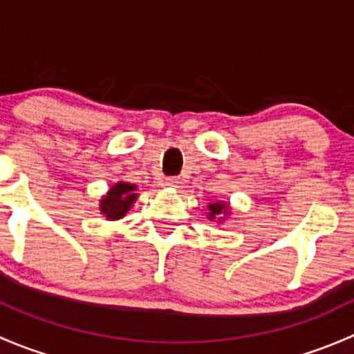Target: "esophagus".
I'll list each match as a JSON object with an SVG mask.
<instances>
[{
  "label": "esophagus",
  "instance_id": "obj_1",
  "mask_svg": "<svg viewBox=\"0 0 354 354\" xmlns=\"http://www.w3.org/2000/svg\"><path fill=\"white\" fill-rule=\"evenodd\" d=\"M180 178H176V176H169V178H166V180H164V187H167V188H178L180 187Z\"/></svg>",
  "mask_w": 354,
  "mask_h": 354
}]
</instances>
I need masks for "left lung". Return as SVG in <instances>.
I'll return each mask as SVG.
<instances>
[{"instance_id": "obj_1", "label": "left lung", "mask_w": 354, "mask_h": 354, "mask_svg": "<svg viewBox=\"0 0 354 354\" xmlns=\"http://www.w3.org/2000/svg\"><path fill=\"white\" fill-rule=\"evenodd\" d=\"M209 210H210V214H209L210 219H214V217H216V216H221V214H226L227 205H226V203H219V202L210 203Z\"/></svg>"}]
</instances>
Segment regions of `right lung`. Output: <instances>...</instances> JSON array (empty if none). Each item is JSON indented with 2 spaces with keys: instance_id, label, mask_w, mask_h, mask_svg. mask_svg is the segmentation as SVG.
I'll return each instance as SVG.
<instances>
[{
  "instance_id": "obj_1",
  "label": "right lung",
  "mask_w": 354,
  "mask_h": 354,
  "mask_svg": "<svg viewBox=\"0 0 354 354\" xmlns=\"http://www.w3.org/2000/svg\"><path fill=\"white\" fill-rule=\"evenodd\" d=\"M133 192L135 185L123 183V181L116 183L108 192V195L101 200V212L111 221L121 219L137 200V194Z\"/></svg>"
}]
</instances>
